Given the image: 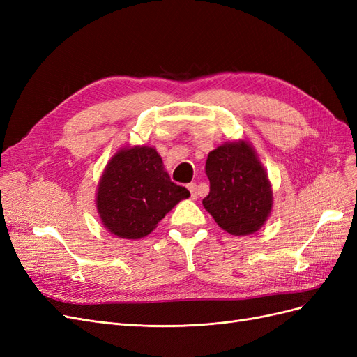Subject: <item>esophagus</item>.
I'll return each instance as SVG.
<instances>
[{
  "instance_id": "esophagus-1",
  "label": "esophagus",
  "mask_w": 357,
  "mask_h": 357,
  "mask_svg": "<svg viewBox=\"0 0 357 357\" xmlns=\"http://www.w3.org/2000/svg\"><path fill=\"white\" fill-rule=\"evenodd\" d=\"M188 189H189V192H190V197H192V199H197V198H198V189H197V185H195V183H189V185H188Z\"/></svg>"
}]
</instances>
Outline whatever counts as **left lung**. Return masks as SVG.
<instances>
[{"label": "left lung", "mask_w": 357, "mask_h": 357, "mask_svg": "<svg viewBox=\"0 0 357 357\" xmlns=\"http://www.w3.org/2000/svg\"><path fill=\"white\" fill-rule=\"evenodd\" d=\"M205 172L210 193L202 199L220 228L231 235H250L265 225L273 210V189L253 146L240 139L208 153Z\"/></svg>", "instance_id": "obj_1"}]
</instances>
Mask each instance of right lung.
I'll return each instance as SVG.
<instances>
[{"label": "right lung", "mask_w": 357, "mask_h": 357, "mask_svg": "<svg viewBox=\"0 0 357 357\" xmlns=\"http://www.w3.org/2000/svg\"><path fill=\"white\" fill-rule=\"evenodd\" d=\"M189 197L186 188L171 181L156 149L123 147L100 178L96 210L102 225L119 238L139 240Z\"/></svg>", "instance_id": "obj_1"}]
</instances>
